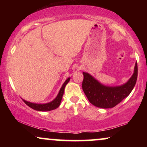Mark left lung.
<instances>
[{
	"label": "left lung",
	"mask_w": 147,
	"mask_h": 147,
	"mask_svg": "<svg viewBox=\"0 0 147 147\" xmlns=\"http://www.w3.org/2000/svg\"><path fill=\"white\" fill-rule=\"evenodd\" d=\"M82 88L88 99L92 105L102 109L113 108L129 95L136 84L138 64L134 72L126 83L118 86H108L99 82L88 72H83Z\"/></svg>",
	"instance_id": "8db88e82"
}]
</instances>
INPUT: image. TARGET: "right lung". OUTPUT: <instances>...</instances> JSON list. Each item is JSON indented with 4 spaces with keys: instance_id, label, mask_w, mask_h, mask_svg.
Returning a JSON list of instances; mask_svg holds the SVG:
<instances>
[{
    "instance_id": "right-lung-1",
    "label": "right lung",
    "mask_w": 147,
    "mask_h": 147,
    "mask_svg": "<svg viewBox=\"0 0 147 147\" xmlns=\"http://www.w3.org/2000/svg\"><path fill=\"white\" fill-rule=\"evenodd\" d=\"M70 78L69 77L65 81L63 85H62L61 88L59 92L58 95L56 97L54 100H52V102L46 103V104H36V103H32L28 102V101L25 100V99H23V102H24L25 104H27L29 107L32 108V109H34V110L38 111H50L52 110H54V109H56L57 108H58L61 102L62 97H63L64 90H65V87L66 86V84L68 83L69 81H70Z\"/></svg>"
}]
</instances>
